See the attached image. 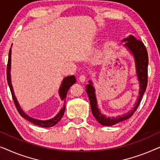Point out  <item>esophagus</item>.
Instances as JSON below:
<instances>
[{"instance_id":"obj_1","label":"esophagus","mask_w":160,"mask_h":160,"mask_svg":"<svg viewBox=\"0 0 160 160\" xmlns=\"http://www.w3.org/2000/svg\"><path fill=\"white\" fill-rule=\"evenodd\" d=\"M86 78H87L86 76L82 75V76H79V78H78V80H79V82H84L85 81H86Z\"/></svg>"}]
</instances>
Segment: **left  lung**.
Masks as SVG:
<instances>
[{"label": "left lung", "mask_w": 160, "mask_h": 160, "mask_svg": "<svg viewBox=\"0 0 160 160\" xmlns=\"http://www.w3.org/2000/svg\"><path fill=\"white\" fill-rule=\"evenodd\" d=\"M122 41V42L125 41L124 46L128 48L134 56L135 65H136L135 66L136 67V73L140 82L139 97L138 98L136 103L135 104L134 108L125 114L119 116L117 117H106V116L102 114L101 112L99 111L97 105V100H96L95 89L92 85V82L89 81V84L86 86V92L88 95L89 102H90L92 112V114L95 119H97V121L104 126L113 125V124L119 123V122L128 119L129 118L132 117L133 113L137 110L138 107L141 101L142 97L145 92L146 87H147L148 58V52L145 45L141 41L138 40L133 36H130L127 38L123 39Z\"/></svg>", "instance_id": "8db88e82"}]
</instances>
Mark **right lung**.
<instances>
[{"instance_id":"obj_1","label":"right lung","mask_w":160,"mask_h":160,"mask_svg":"<svg viewBox=\"0 0 160 160\" xmlns=\"http://www.w3.org/2000/svg\"><path fill=\"white\" fill-rule=\"evenodd\" d=\"M11 54H12V49H10L9 52H8V63H7V71H6V76H7L8 84V87H9V88H10L13 100H14L15 106H16V108L17 109V111H18L19 113L23 118H25V119H27L28 121L30 122L32 124H36V125L43 127V128H50V127L54 126L57 123H58V122H60V120L62 119V116H63V114H64L65 110V103H66V100H66L67 92H68V89H70V87H71L72 85L76 83V79L75 76H68V77H65L62 81V84H61L59 93H60V97L61 98V100L64 101V106H63V108L61 109L60 112L58 113V115H57L55 117L52 118V119H51L46 120V121L35 119H33V118L30 117L29 116L25 114V113L23 112V111L21 109L20 106H19V105L18 103V102H17V98H16V97H15V95L14 94V91H13V88L12 86V83H11V76H10Z\"/></svg>"}]
</instances>
